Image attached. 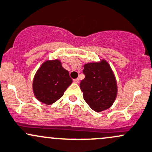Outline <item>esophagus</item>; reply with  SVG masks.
<instances>
[{"label": "esophagus", "mask_w": 152, "mask_h": 152, "mask_svg": "<svg viewBox=\"0 0 152 152\" xmlns=\"http://www.w3.org/2000/svg\"><path fill=\"white\" fill-rule=\"evenodd\" d=\"M73 82L76 83V84H78L79 82V79H73Z\"/></svg>", "instance_id": "esophagus-1"}]
</instances>
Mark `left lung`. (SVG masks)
I'll return each instance as SVG.
<instances>
[{
  "instance_id": "left-lung-1",
  "label": "left lung",
  "mask_w": 152,
  "mask_h": 152,
  "mask_svg": "<svg viewBox=\"0 0 152 152\" xmlns=\"http://www.w3.org/2000/svg\"><path fill=\"white\" fill-rule=\"evenodd\" d=\"M80 88L86 103L93 111L101 112L114 104L117 96V82L109 63L102 59L98 62L86 63Z\"/></svg>"
}]
</instances>
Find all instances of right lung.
I'll use <instances>...</instances> for the list:
<instances>
[{
  "label": "right lung",
  "mask_w": 152,
  "mask_h": 152,
  "mask_svg": "<svg viewBox=\"0 0 152 152\" xmlns=\"http://www.w3.org/2000/svg\"><path fill=\"white\" fill-rule=\"evenodd\" d=\"M71 84L69 73L62 66L60 60H47L35 73L33 92L38 101L52 105L63 96Z\"/></svg>",
  "instance_id": "add662e5"
}]
</instances>
